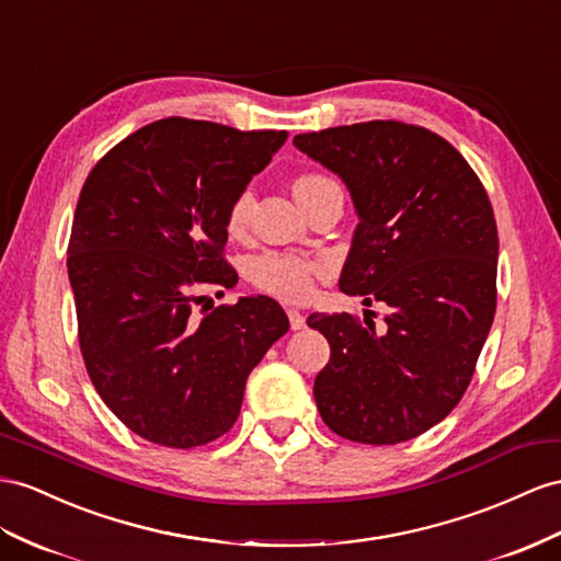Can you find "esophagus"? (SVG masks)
<instances>
[{
	"instance_id": "obj_1",
	"label": "esophagus",
	"mask_w": 561,
	"mask_h": 561,
	"mask_svg": "<svg viewBox=\"0 0 561 561\" xmlns=\"http://www.w3.org/2000/svg\"><path fill=\"white\" fill-rule=\"evenodd\" d=\"M286 314H289V324H291V329H294V332H298V329H304L306 327V318H304V314H300L298 310H286Z\"/></svg>"
}]
</instances>
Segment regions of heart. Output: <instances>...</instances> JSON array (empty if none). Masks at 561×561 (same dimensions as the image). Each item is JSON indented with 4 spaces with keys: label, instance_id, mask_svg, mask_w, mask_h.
Returning a JSON list of instances; mask_svg holds the SVG:
<instances>
[{
    "label": "heart",
    "instance_id": "b5f03b06",
    "mask_svg": "<svg viewBox=\"0 0 561 561\" xmlns=\"http://www.w3.org/2000/svg\"><path fill=\"white\" fill-rule=\"evenodd\" d=\"M332 182L327 175L320 172H306V175L296 178L294 182V194L296 198H306L314 190H320L322 184ZM253 208V192L249 186L239 190L232 201H229L227 213H225V227L227 232L239 234L249 222V215ZM324 270V263L318 257H310L306 253L296 251H277L267 249L263 253L253 255L247 265V275L255 289L263 294L275 296L286 304H304L314 291V277Z\"/></svg>",
    "mask_w": 561,
    "mask_h": 561
}]
</instances>
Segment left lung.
<instances>
[{
    "label": "left lung",
    "mask_w": 561,
    "mask_h": 561,
    "mask_svg": "<svg viewBox=\"0 0 561 561\" xmlns=\"http://www.w3.org/2000/svg\"><path fill=\"white\" fill-rule=\"evenodd\" d=\"M346 182L360 225L341 291L389 306L386 332L312 312L329 341L314 403L334 434L393 445L462 400L497 304V225L477 172L420 125L369 121L294 137Z\"/></svg>",
    "instance_id": "obj_1"
}]
</instances>
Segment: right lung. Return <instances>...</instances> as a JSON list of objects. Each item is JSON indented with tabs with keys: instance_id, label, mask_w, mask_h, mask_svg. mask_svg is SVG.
<instances>
[{
	"instance_id": "add662e5",
	"label": "right lung",
	"mask_w": 561,
	"mask_h": 561,
	"mask_svg": "<svg viewBox=\"0 0 561 561\" xmlns=\"http://www.w3.org/2000/svg\"><path fill=\"white\" fill-rule=\"evenodd\" d=\"M286 139L163 118L118 141L82 184L68 241L84 367L116 417L165 448L234 426L251 369L289 332L267 296L201 310L232 289L225 213Z\"/></svg>"
}]
</instances>
